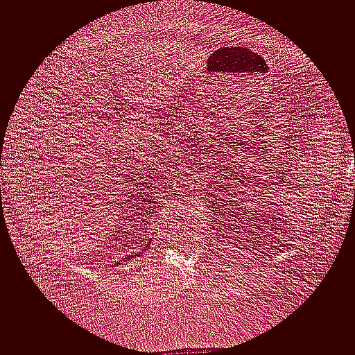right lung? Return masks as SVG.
I'll return each instance as SVG.
<instances>
[{
	"label": "right lung",
	"instance_id": "right-lung-1",
	"mask_svg": "<svg viewBox=\"0 0 355 355\" xmlns=\"http://www.w3.org/2000/svg\"><path fill=\"white\" fill-rule=\"evenodd\" d=\"M151 240H153V239H151ZM146 248H148V243H146V247H143V250H141V253H143L144 250H146ZM125 260H128V258H125ZM120 261H121V260H118V261H116V265H120Z\"/></svg>",
	"mask_w": 355,
	"mask_h": 355
}]
</instances>
